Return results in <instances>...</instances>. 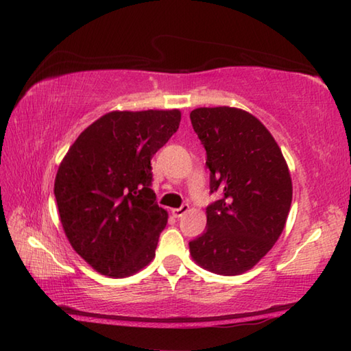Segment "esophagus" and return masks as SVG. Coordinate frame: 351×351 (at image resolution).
Segmentation results:
<instances>
[{"label": "esophagus", "instance_id": "34e87169", "mask_svg": "<svg viewBox=\"0 0 351 351\" xmlns=\"http://www.w3.org/2000/svg\"><path fill=\"white\" fill-rule=\"evenodd\" d=\"M190 210V206H189V204H184L181 208H175V210H171V214H173V217H176V219H180V217H182V215L187 213Z\"/></svg>", "mask_w": 351, "mask_h": 351}]
</instances>
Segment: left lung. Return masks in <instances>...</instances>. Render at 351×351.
I'll use <instances>...</instances> for the list:
<instances>
[{
  "instance_id": "8db88e82",
  "label": "left lung",
  "mask_w": 351,
  "mask_h": 351,
  "mask_svg": "<svg viewBox=\"0 0 351 351\" xmlns=\"http://www.w3.org/2000/svg\"><path fill=\"white\" fill-rule=\"evenodd\" d=\"M193 130L206 151L210 190L206 230L190 241L191 258L213 273L250 270L278 241L293 200L280 147L255 116L234 107L196 108Z\"/></svg>"
}]
</instances>
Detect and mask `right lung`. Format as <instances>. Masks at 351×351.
<instances>
[{"mask_svg":"<svg viewBox=\"0 0 351 351\" xmlns=\"http://www.w3.org/2000/svg\"><path fill=\"white\" fill-rule=\"evenodd\" d=\"M180 122V110L111 111L80 134L58 166L63 230L101 274L125 278L154 259L167 211L155 202L151 160Z\"/></svg>","mask_w":351,"mask_h":351,"instance_id":"add662e5","label":"right lung"}]
</instances>
